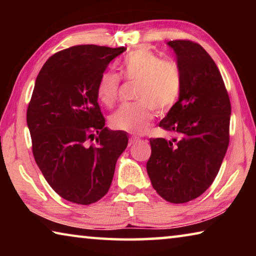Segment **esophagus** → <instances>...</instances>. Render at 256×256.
<instances>
[{"label": "esophagus", "mask_w": 256, "mask_h": 256, "mask_svg": "<svg viewBox=\"0 0 256 256\" xmlns=\"http://www.w3.org/2000/svg\"><path fill=\"white\" fill-rule=\"evenodd\" d=\"M138 140H140V138H136V136H131V138H130V140H128V144L131 146V144H136V142H138Z\"/></svg>", "instance_id": "1"}]
</instances>
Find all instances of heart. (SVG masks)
Returning a JSON list of instances; mask_svg holds the SVG:
<instances>
[{"mask_svg": "<svg viewBox=\"0 0 256 256\" xmlns=\"http://www.w3.org/2000/svg\"><path fill=\"white\" fill-rule=\"evenodd\" d=\"M120 68L125 79L138 82V102L120 106L110 116V126L118 131L142 134L150 126L154 110L166 112L175 105L182 86L180 66L172 60H162L152 50L141 48L130 53ZM120 88V78L114 72H105L97 84L98 100L112 107L118 102Z\"/></svg>", "mask_w": 256, "mask_h": 256, "instance_id": "b5f03b06", "label": "heart"}]
</instances>
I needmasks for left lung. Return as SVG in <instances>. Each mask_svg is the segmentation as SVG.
<instances>
[{
    "mask_svg": "<svg viewBox=\"0 0 256 256\" xmlns=\"http://www.w3.org/2000/svg\"><path fill=\"white\" fill-rule=\"evenodd\" d=\"M182 76L178 100L159 123L172 140L150 138L146 172L160 196L185 203L214 180L229 144L232 106L214 60L198 42L170 40Z\"/></svg>",
    "mask_w": 256,
    "mask_h": 256,
    "instance_id": "1",
    "label": "left lung"
}]
</instances>
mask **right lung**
I'll return each instance as SVG.
<instances>
[{
    "label": "right lung",
    "instance_id": "add662e5",
    "mask_svg": "<svg viewBox=\"0 0 256 256\" xmlns=\"http://www.w3.org/2000/svg\"><path fill=\"white\" fill-rule=\"evenodd\" d=\"M125 50L72 46L50 56L34 82L27 110L34 157L50 188L70 202L100 200L128 146L126 133L105 128L96 94L108 64Z\"/></svg>",
    "mask_w": 256,
    "mask_h": 256
}]
</instances>
